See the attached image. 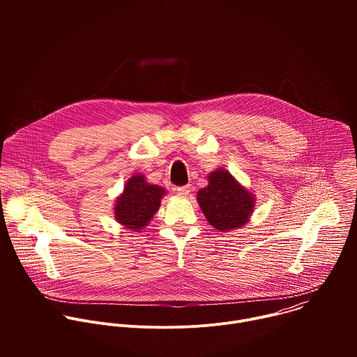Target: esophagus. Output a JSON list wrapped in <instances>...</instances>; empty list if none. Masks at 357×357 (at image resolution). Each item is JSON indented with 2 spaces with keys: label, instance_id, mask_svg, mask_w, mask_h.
I'll list each match as a JSON object with an SVG mask.
<instances>
[{
  "label": "esophagus",
  "instance_id": "esophagus-1",
  "mask_svg": "<svg viewBox=\"0 0 357 357\" xmlns=\"http://www.w3.org/2000/svg\"><path fill=\"white\" fill-rule=\"evenodd\" d=\"M189 192H190V185H185V186L176 188V193H178V196H181V197H186V196L189 195Z\"/></svg>",
  "mask_w": 357,
  "mask_h": 357
}]
</instances>
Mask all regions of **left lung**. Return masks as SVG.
Returning a JSON list of instances; mask_svg holds the SVG:
<instances>
[{
	"instance_id": "8db88e82",
	"label": "left lung",
	"mask_w": 357,
	"mask_h": 357,
	"mask_svg": "<svg viewBox=\"0 0 357 357\" xmlns=\"http://www.w3.org/2000/svg\"><path fill=\"white\" fill-rule=\"evenodd\" d=\"M196 200L215 230L230 231L241 229L250 222L257 199L230 171L218 168L209 172L208 185L197 190Z\"/></svg>"
}]
</instances>
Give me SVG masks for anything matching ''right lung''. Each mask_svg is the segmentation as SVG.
<instances>
[{"label": "right lung", "instance_id": "right-lung-1", "mask_svg": "<svg viewBox=\"0 0 357 357\" xmlns=\"http://www.w3.org/2000/svg\"><path fill=\"white\" fill-rule=\"evenodd\" d=\"M167 189L149 183L144 174H134L124 185L123 192L116 197L113 215L123 229L142 231L161 206Z\"/></svg>", "mask_w": 357, "mask_h": 357}]
</instances>
